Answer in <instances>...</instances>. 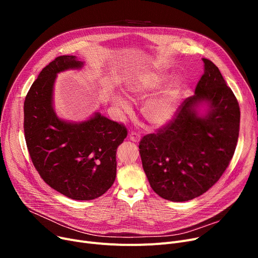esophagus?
<instances>
[{"instance_id": "34e87169", "label": "esophagus", "mask_w": 258, "mask_h": 258, "mask_svg": "<svg viewBox=\"0 0 258 258\" xmlns=\"http://www.w3.org/2000/svg\"><path fill=\"white\" fill-rule=\"evenodd\" d=\"M128 138H130V140L133 141V142H139V141H140V136H139V135L136 134V133H134V132L130 133Z\"/></svg>"}]
</instances>
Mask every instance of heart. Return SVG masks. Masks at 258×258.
Returning a JSON list of instances; mask_svg holds the SVG:
<instances>
[{"instance_id": "b5f03b06", "label": "heart", "mask_w": 258, "mask_h": 258, "mask_svg": "<svg viewBox=\"0 0 258 258\" xmlns=\"http://www.w3.org/2000/svg\"><path fill=\"white\" fill-rule=\"evenodd\" d=\"M165 81L164 75L153 73L138 79L128 88V97L132 100L136 102L146 100L140 112L147 123L153 127H162L168 124L179 110L181 89L178 86H171L159 94L156 93L165 87ZM114 100L124 113L131 111V105L125 99L115 96Z\"/></svg>"}]
</instances>
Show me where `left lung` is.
<instances>
[{"label": "left lung", "instance_id": "obj_1", "mask_svg": "<svg viewBox=\"0 0 258 258\" xmlns=\"http://www.w3.org/2000/svg\"><path fill=\"white\" fill-rule=\"evenodd\" d=\"M204 74L195 95L177 115L139 143L144 172L153 190L171 202H186L211 188L228 167L236 147L240 111L219 68L203 58ZM208 106L205 114L199 106Z\"/></svg>", "mask_w": 258, "mask_h": 258}]
</instances>
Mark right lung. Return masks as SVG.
<instances>
[{
  "instance_id": "right-lung-1",
  "label": "right lung",
  "mask_w": 258,
  "mask_h": 258,
  "mask_svg": "<svg viewBox=\"0 0 258 258\" xmlns=\"http://www.w3.org/2000/svg\"><path fill=\"white\" fill-rule=\"evenodd\" d=\"M83 66L76 56L62 55L44 68L25 98L24 132L40 178L68 198L88 201L99 198L113 185L117 147L127 131L100 113L81 122L57 117L53 107L55 78Z\"/></svg>"
}]
</instances>
